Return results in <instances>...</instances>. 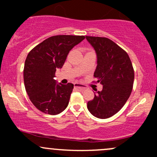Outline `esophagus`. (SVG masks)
I'll return each mask as SVG.
<instances>
[{
  "instance_id": "1",
  "label": "esophagus",
  "mask_w": 157,
  "mask_h": 157,
  "mask_svg": "<svg viewBox=\"0 0 157 157\" xmlns=\"http://www.w3.org/2000/svg\"><path fill=\"white\" fill-rule=\"evenodd\" d=\"M75 87L77 88V89H78L79 90H80V91H84V90L87 89V86H86L85 85H82V84H80V83H75Z\"/></svg>"
}]
</instances>
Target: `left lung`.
Masks as SVG:
<instances>
[{
	"mask_svg": "<svg viewBox=\"0 0 157 157\" xmlns=\"http://www.w3.org/2000/svg\"><path fill=\"white\" fill-rule=\"evenodd\" d=\"M97 57L94 77L102 86L87 108L93 116L100 119L112 117L123 107L130 97L134 71L128 55L117 44L106 37L86 36Z\"/></svg>",
	"mask_w": 157,
	"mask_h": 157,
	"instance_id": "8db88e82",
	"label": "left lung"
}]
</instances>
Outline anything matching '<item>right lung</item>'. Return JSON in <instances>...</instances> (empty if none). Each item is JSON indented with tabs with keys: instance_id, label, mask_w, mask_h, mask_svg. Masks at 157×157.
Listing matches in <instances>:
<instances>
[{
	"instance_id": "1",
	"label": "right lung",
	"mask_w": 157,
	"mask_h": 157,
	"mask_svg": "<svg viewBox=\"0 0 157 157\" xmlns=\"http://www.w3.org/2000/svg\"><path fill=\"white\" fill-rule=\"evenodd\" d=\"M84 39L85 36H52L27 55L23 69L25 89L33 105L42 112L58 114L68 106L74 85L57 83L55 72L63 67L70 50Z\"/></svg>"
}]
</instances>
